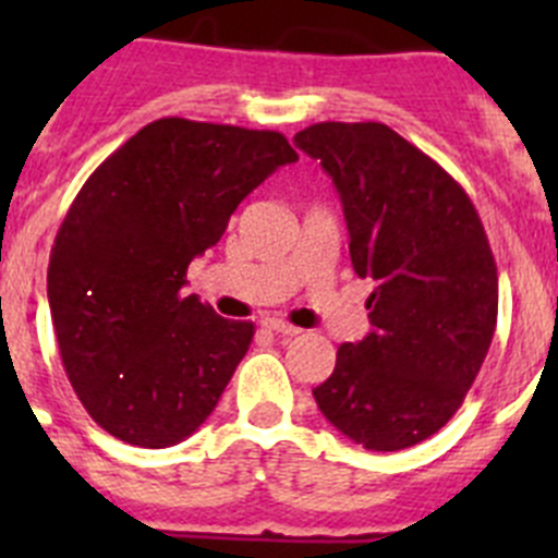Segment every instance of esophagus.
<instances>
[{
  "instance_id": "1",
  "label": "esophagus",
  "mask_w": 558,
  "mask_h": 558,
  "mask_svg": "<svg viewBox=\"0 0 558 558\" xmlns=\"http://www.w3.org/2000/svg\"><path fill=\"white\" fill-rule=\"evenodd\" d=\"M265 329H270V332H276V335H282V338H293V335L302 332V329L293 327V324H288V322H282V318H268V322H265Z\"/></svg>"
}]
</instances>
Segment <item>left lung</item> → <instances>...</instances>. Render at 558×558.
I'll return each instance as SVG.
<instances>
[{
    "label": "left lung",
    "instance_id": "left-lung-1",
    "mask_svg": "<svg viewBox=\"0 0 558 558\" xmlns=\"http://www.w3.org/2000/svg\"><path fill=\"white\" fill-rule=\"evenodd\" d=\"M293 142L329 172L354 274L374 279L372 332L338 349L313 397L354 445L405 450L450 422L489 352V240L463 186L383 122H318Z\"/></svg>",
    "mask_w": 558,
    "mask_h": 558
}]
</instances>
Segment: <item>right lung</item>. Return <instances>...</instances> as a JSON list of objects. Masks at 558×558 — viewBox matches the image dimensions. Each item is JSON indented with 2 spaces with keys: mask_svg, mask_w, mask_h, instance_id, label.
Masks as SVG:
<instances>
[{
  "mask_svg": "<svg viewBox=\"0 0 558 558\" xmlns=\"http://www.w3.org/2000/svg\"><path fill=\"white\" fill-rule=\"evenodd\" d=\"M299 153L282 133L165 117L81 186L49 254L63 368L102 430L172 447L204 425L254 338L184 295L240 201Z\"/></svg>",
  "mask_w": 558,
  "mask_h": 558,
  "instance_id": "right-lung-1",
  "label": "right lung"
}]
</instances>
